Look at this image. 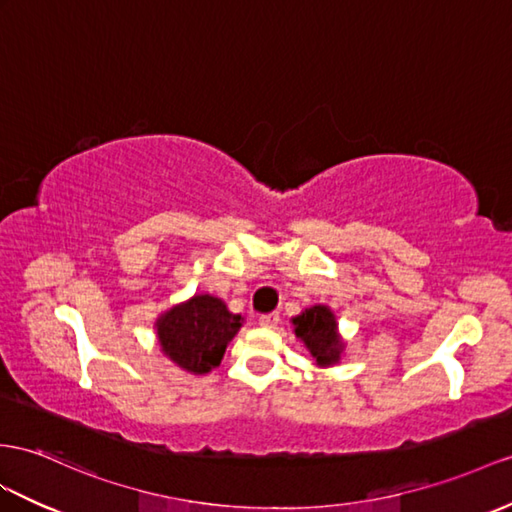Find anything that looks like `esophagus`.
I'll use <instances>...</instances> for the list:
<instances>
[{
  "mask_svg": "<svg viewBox=\"0 0 512 512\" xmlns=\"http://www.w3.org/2000/svg\"><path fill=\"white\" fill-rule=\"evenodd\" d=\"M280 323V315L278 313H267V315H263L260 317V326L263 328H267V330H271V328H276Z\"/></svg>",
  "mask_w": 512,
  "mask_h": 512,
  "instance_id": "esophagus-1",
  "label": "esophagus"
}]
</instances>
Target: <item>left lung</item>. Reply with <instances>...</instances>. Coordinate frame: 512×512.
<instances>
[{
  "label": "left lung",
  "instance_id": "8db88e82",
  "mask_svg": "<svg viewBox=\"0 0 512 512\" xmlns=\"http://www.w3.org/2000/svg\"><path fill=\"white\" fill-rule=\"evenodd\" d=\"M336 326L339 323H336L334 313L323 304L310 306L302 315L293 317L295 336L306 345L319 367H332L341 360L345 345Z\"/></svg>",
  "mask_w": 512,
  "mask_h": 512
}]
</instances>
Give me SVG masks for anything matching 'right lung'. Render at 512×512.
Masks as SVG:
<instances>
[{"instance_id": "1", "label": "right lung", "mask_w": 512, "mask_h": 512, "mask_svg": "<svg viewBox=\"0 0 512 512\" xmlns=\"http://www.w3.org/2000/svg\"><path fill=\"white\" fill-rule=\"evenodd\" d=\"M243 317L213 295H193L156 319L160 350L173 365L195 376L219 367L228 343L241 330Z\"/></svg>"}]
</instances>
